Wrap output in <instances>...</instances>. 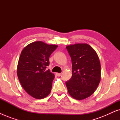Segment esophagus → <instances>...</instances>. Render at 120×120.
Segmentation results:
<instances>
[{
    "instance_id": "1",
    "label": "esophagus",
    "mask_w": 120,
    "mask_h": 120,
    "mask_svg": "<svg viewBox=\"0 0 120 120\" xmlns=\"http://www.w3.org/2000/svg\"><path fill=\"white\" fill-rule=\"evenodd\" d=\"M56 75L57 76H61L62 74H61V73H56Z\"/></svg>"
}]
</instances>
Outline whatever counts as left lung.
<instances>
[{"label": "left lung", "mask_w": 120, "mask_h": 120, "mask_svg": "<svg viewBox=\"0 0 120 120\" xmlns=\"http://www.w3.org/2000/svg\"><path fill=\"white\" fill-rule=\"evenodd\" d=\"M71 58L72 76L65 82L69 94L76 100L91 96L101 79L99 57L94 49L86 43L67 46Z\"/></svg>", "instance_id": "8db88e82"}]
</instances>
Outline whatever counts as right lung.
<instances>
[{"instance_id":"right-lung-1","label":"right lung","mask_w":120,"mask_h":120,"mask_svg":"<svg viewBox=\"0 0 120 120\" xmlns=\"http://www.w3.org/2000/svg\"><path fill=\"white\" fill-rule=\"evenodd\" d=\"M57 47L38 41L28 44L21 52L17 64L18 78L26 92L35 99H43L51 91L55 75L46 67L51 54Z\"/></svg>"}]
</instances>
